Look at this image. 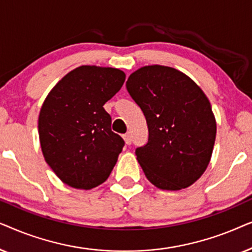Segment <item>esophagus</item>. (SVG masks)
<instances>
[{
	"instance_id": "obj_1",
	"label": "esophagus",
	"mask_w": 252,
	"mask_h": 252,
	"mask_svg": "<svg viewBox=\"0 0 252 252\" xmlns=\"http://www.w3.org/2000/svg\"><path fill=\"white\" fill-rule=\"evenodd\" d=\"M123 137H124V141H125L126 144H130V143H132V136H130L129 133L124 134Z\"/></svg>"
}]
</instances>
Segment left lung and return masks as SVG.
Segmentation results:
<instances>
[{"label": "left lung", "instance_id": "8db88e82", "mask_svg": "<svg viewBox=\"0 0 252 252\" xmlns=\"http://www.w3.org/2000/svg\"><path fill=\"white\" fill-rule=\"evenodd\" d=\"M126 88L149 130L148 143L135 150L148 180L163 190L191 186L208 167L216 141L206 95L188 75L163 65L133 72Z\"/></svg>", "mask_w": 252, "mask_h": 252}]
</instances>
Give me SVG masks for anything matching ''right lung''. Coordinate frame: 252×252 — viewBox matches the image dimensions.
<instances>
[{
	"label": "right lung",
	"mask_w": 252,
	"mask_h": 252,
	"mask_svg": "<svg viewBox=\"0 0 252 252\" xmlns=\"http://www.w3.org/2000/svg\"><path fill=\"white\" fill-rule=\"evenodd\" d=\"M123 71L82 65L65 75L44 99L39 137L47 164L64 184L97 187L109 178L125 142L111 130L103 105L125 81Z\"/></svg>",
	"instance_id": "obj_1"
}]
</instances>
